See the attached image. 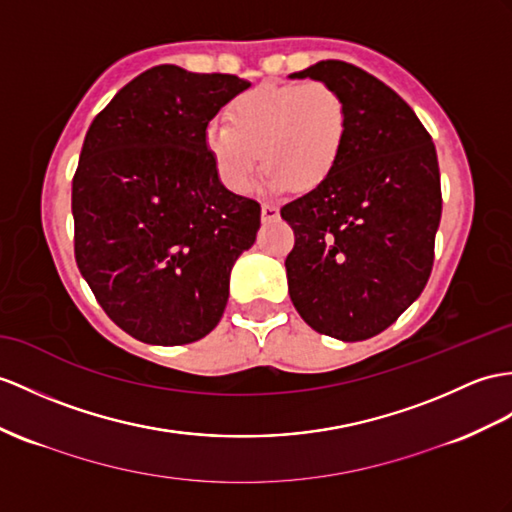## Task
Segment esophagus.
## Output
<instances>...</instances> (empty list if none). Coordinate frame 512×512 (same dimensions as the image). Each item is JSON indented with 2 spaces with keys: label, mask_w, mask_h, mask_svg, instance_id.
I'll use <instances>...</instances> for the list:
<instances>
[{
  "label": "esophagus",
  "mask_w": 512,
  "mask_h": 512,
  "mask_svg": "<svg viewBox=\"0 0 512 512\" xmlns=\"http://www.w3.org/2000/svg\"><path fill=\"white\" fill-rule=\"evenodd\" d=\"M260 213H263V221H273L280 217L278 206H273V204H263V210H260Z\"/></svg>",
  "instance_id": "34e87169"
}]
</instances>
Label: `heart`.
I'll return each mask as SVG.
<instances>
[{
    "mask_svg": "<svg viewBox=\"0 0 512 512\" xmlns=\"http://www.w3.org/2000/svg\"><path fill=\"white\" fill-rule=\"evenodd\" d=\"M226 119L228 126L210 123L204 145L219 180L236 195L252 191L260 158L269 189H315L339 165L350 128L343 95L319 80L260 84L232 99Z\"/></svg>",
    "mask_w": 512,
    "mask_h": 512,
    "instance_id": "heart-1",
    "label": "heart"
}]
</instances>
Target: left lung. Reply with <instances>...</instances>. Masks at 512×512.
Returning a JSON list of instances; mask_svg holds the SVG:
<instances>
[{
    "label": "left lung",
    "mask_w": 512,
    "mask_h": 512,
    "mask_svg": "<svg viewBox=\"0 0 512 512\" xmlns=\"http://www.w3.org/2000/svg\"><path fill=\"white\" fill-rule=\"evenodd\" d=\"M291 78L334 86L350 128L332 176L280 208L295 234L284 260L289 295L313 330L365 341L430 278L443 202L436 149L413 108L350 62L321 60Z\"/></svg>",
    "instance_id": "obj_1"
}]
</instances>
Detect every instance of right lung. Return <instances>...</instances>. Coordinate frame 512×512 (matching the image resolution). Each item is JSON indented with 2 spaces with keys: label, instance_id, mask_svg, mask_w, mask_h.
<instances>
[{
  "label": "right lung",
  "instance_id": "add662e5",
  "mask_svg": "<svg viewBox=\"0 0 512 512\" xmlns=\"http://www.w3.org/2000/svg\"><path fill=\"white\" fill-rule=\"evenodd\" d=\"M249 82L176 65L143 71L93 119L73 176V249L104 313L134 339L184 345L213 330L260 204L219 182L204 134Z\"/></svg>",
  "mask_w": 512,
  "mask_h": 512
}]
</instances>
